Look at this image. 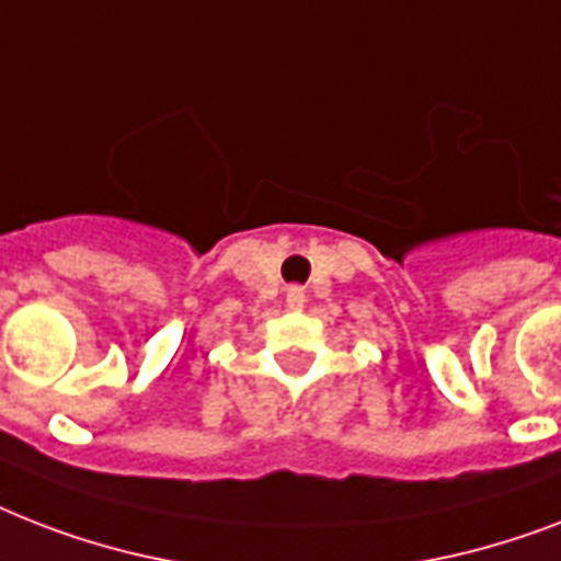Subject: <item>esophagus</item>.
I'll use <instances>...</instances> for the list:
<instances>
[{
  "instance_id": "34e87169",
  "label": "esophagus",
  "mask_w": 561,
  "mask_h": 561,
  "mask_svg": "<svg viewBox=\"0 0 561 561\" xmlns=\"http://www.w3.org/2000/svg\"><path fill=\"white\" fill-rule=\"evenodd\" d=\"M302 302H306V290L299 288V285H288V306L302 308Z\"/></svg>"
}]
</instances>
